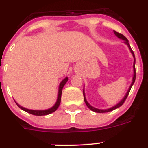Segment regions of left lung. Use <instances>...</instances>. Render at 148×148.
Listing matches in <instances>:
<instances>
[{"mask_svg": "<svg viewBox=\"0 0 148 148\" xmlns=\"http://www.w3.org/2000/svg\"><path fill=\"white\" fill-rule=\"evenodd\" d=\"M114 33L115 35L117 36V37L119 38L120 39H122L123 40H125V43L127 44V45L128 46V47H129V49H130V52H131L132 55H133V58H134V62H133V81H132V83L131 84H130V87H129V89H128L126 95H125V97L123 98L122 100L120 101L119 103H118V104H116V105H115L114 107H113V108H109V109H107V110H100V109H97V108H93L92 106L90 105V104H89L88 102H87V99H86L85 98V94H84V90H83V94H84V102L86 103V104H87V106L89 108H90V110L92 111H93V112H95V113H108V112H110V111H112V110H114L115 109H116V108H119V107H121V105H122L123 104H124V102L125 101V100H126L128 94H129V92H130V89H131L132 86H133V84H134V82H135V80H136V68H135V64H136V58H135V55H134V53H133V51L132 50L131 47H130V44H129V42H128V40L127 39V38L125 37V36H124V35H122V34L119 33V32H117L116 31H114Z\"/></svg>", "mask_w": 148, "mask_h": 148, "instance_id": "8db88e82", "label": "left lung"}]
</instances>
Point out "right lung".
I'll use <instances>...</instances> for the list:
<instances>
[{"mask_svg": "<svg viewBox=\"0 0 148 148\" xmlns=\"http://www.w3.org/2000/svg\"><path fill=\"white\" fill-rule=\"evenodd\" d=\"M68 81V78L66 77V78L62 81V82L60 83V85H59V88H58V99H57V101H56V103L55 104V105L53 107H52L51 108L47 110H29L25 108H23L21 107V105L16 103L17 105L19 107L21 110H23L26 111L27 113H30V114L32 115H35V116H46V115H48V114H50V113H53L56 110L58 109V108L59 107L60 105V103H61V93H62V89L64 87V86L65 85V84L66 83V82Z\"/></svg>", "mask_w": 148, "mask_h": 148, "instance_id": "add662e5", "label": "right lung"}]
</instances>
